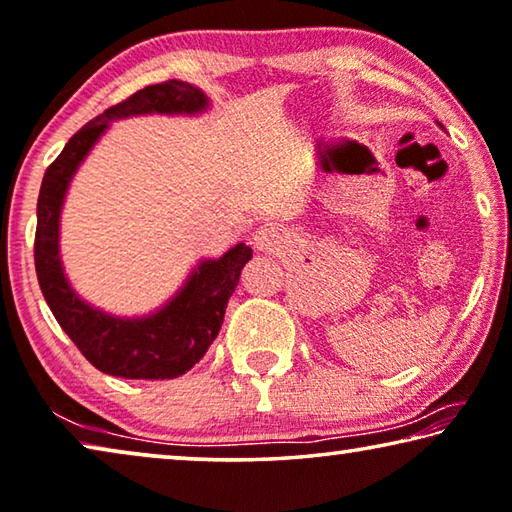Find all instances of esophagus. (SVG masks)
Here are the masks:
<instances>
[{
  "label": "esophagus",
  "instance_id": "obj_1",
  "mask_svg": "<svg viewBox=\"0 0 512 512\" xmlns=\"http://www.w3.org/2000/svg\"><path fill=\"white\" fill-rule=\"evenodd\" d=\"M255 241V248L259 250H273L282 241V234H280V227L273 225V223H266L259 227L253 236Z\"/></svg>",
  "mask_w": 512,
  "mask_h": 512
}]
</instances>
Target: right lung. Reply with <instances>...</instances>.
Instances as JSON below:
<instances>
[{
	"label": "right lung",
	"mask_w": 512,
	"mask_h": 512,
	"mask_svg": "<svg viewBox=\"0 0 512 512\" xmlns=\"http://www.w3.org/2000/svg\"><path fill=\"white\" fill-rule=\"evenodd\" d=\"M207 96L188 82L149 85L98 114L75 133L43 174L36 204L34 264L52 315L96 370L124 379H174L188 372L220 331L227 301L239 285L241 269L253 257L246 243L220 259L197 266L186 287L163 310L142 319H117L89 308L64 278L59 262V211L80 160L110 121L147 112H200Z\"/></svg>",
	"instance_id": "add662e5"
}]
</instances>
